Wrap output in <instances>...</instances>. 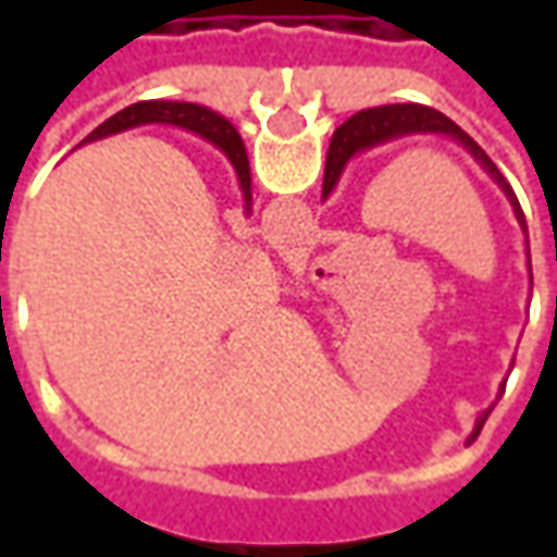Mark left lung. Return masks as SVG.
Instances as JSON below:
<instances>
[{
  "mask_svg": "<svg viewBox=\"0 0 557 557\" xmlns=\"http://www.w3.org/2000/svg\"><path fill=\"white\" fill-rule=\"evenodd\" d=\"M409 133H443V136L459 139L461 145L474 154V161H481L483 170H486L496 183L503 185V191L508 195L511 207H515L518 223L524 225V232H527L524 210H521V203H518V198H515L511 185L505 183V176L499 173V166L486 158V151H483L481 145L471 139L465 129H459V126L446 117V114H440V111H434V108H424V104H384V108H372V111H359V114H354L347 123H341V126L334 129L332 145H329L322 195H325V198L332 195L334 183L341 180L344 163L350 161L356 151H366V148H372V145L396 139V136H409Z\"/></svg>",
  "mask_w": 557,
  "mask_h": 557,
  "instance_id": "left-lung-1",
  "label": "left lung"
}]
</instances>
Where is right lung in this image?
<instances>
[{"mask_svg": "<svg viewBox=\"0 0 557 557\" xmlns=\"http://www.w3.org/2000/svg\"><path fill=\"white\" fill-rule=\"evenodd\" d=\"M139 123H173V126L191 129V133H201L203 139H210L216 148H223L225 158L232 161L235 173H238L245 198L250 201V163H247L245 141H242V136L235 133V126L228 120L216 117L213 111H207L201 104H188V101H139V104L123 108L111 120H104L89 139H101V136L120 133V129L139 126Z\"/></svg>", "mask_w": 557, "mask_h": 557, "instance_id": "right-lung-1", "label": "right lung"}]
</instances>
